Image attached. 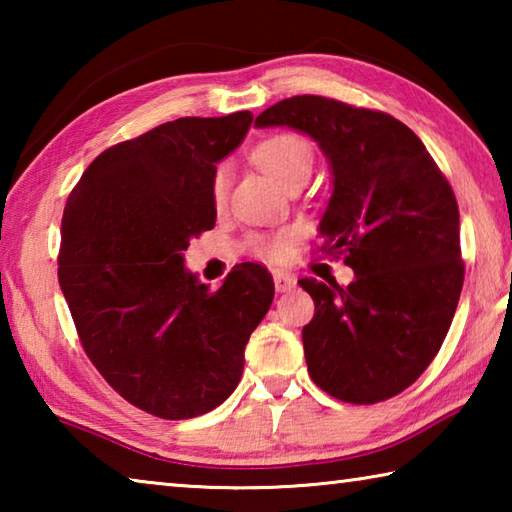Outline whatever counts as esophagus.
<instances>
[{
	"label": "esophagus",
	"instance_id": "1",
	"mask_svg": "<svg viewBox=\"0 0 512 512\" xmlns=\"http://www.w3.org/2000/svg\"><path fill=\"white\" fill-rule=\"evenodd\" d=\"M273 282H275V291L277 293H284V291H291L296 287V277L287 271H273Z\"/></svg>",
	"mask_w": 512,
	"mask_h": 512
}]
</instances>
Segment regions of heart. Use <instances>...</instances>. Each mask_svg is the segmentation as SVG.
I'll return each instance as SVG.
<instances>
[{
    "label": "heart",
    "instance_id": "b5f03b06",
    "mask_svg": "<svg viewBox=\"0 0 512 512\" xmlns=\"http://www.w3.org/2000/svg\"><path fill=\"white\" fill-rule=\"evenodd\" d=\"M255 162L262 167L268 176H271L277 185L287 189L291 183H296L298 178L311 176V169H314V151L307 140H302L300 135H275L271 140L262 142L255 149ZM228 185H230V167L228 164H221L216 167L214 178H212V198L216 205H221L228 196ZM291 246V235L289 232H280L275 237H257L253 241V248L257 255L266 259H282L287 255Z\"/></svg>",
    "mask_w": 512,
    "mask_h": 512
}]
</instances>
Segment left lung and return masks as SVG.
I'll list each match as a JSON object with an SVG mask.
<instances>
[{
	"mask_svg": "<svg viewBox=\"0 0 512 512\" xmlns=\"http://www.w3.org/2000/svg\"><path fill=\"white\" fill-rule=\"evenodd\" d=\"M257 128L309 135L329 162L332 196L318 237L354 271L298 282L316 314L302 327L314 384L336 400L375 404L402 393L443 345L463 289L461 221L452 187L420 137L391 115L302 94Z\"/></svg>",
	"mask_w": 512,
	"mask_h": 512,
	"instance_id": "8db88e82",
	"label": "left lung"
}]
</instances>
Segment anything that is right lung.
<instances>
[{
	"label": "right lung",
	"instance_id": "right-lung-1",
	"mask_svg": "<svg viewBox=\"0 0 512 512\" xmlns=\"http://www.w3.org/2000/svg\"><path fill=\"white\" fill-rule=\"evenodd\" d=\"M250 124L248 110L167 121L103 151L67 198L58 280L83 348L124 400L164 420L228 400L275 296L253 262L216 291L185 268L189 241L214 228L216 164Z\"/></svg>",
	"mask_w": 512,
	"mask_h": 512
}]
</instances>
